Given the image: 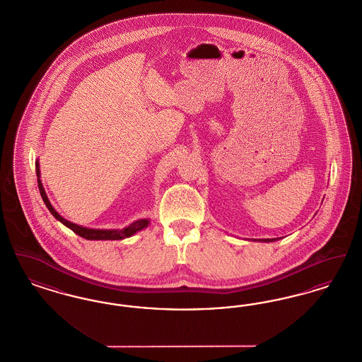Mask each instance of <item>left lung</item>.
Listing matches in <instances>:
<instances>
[{
    "label": "left lung",
    "mask_w": 362,
    "mask_h": 362,
    "mask_svg": "<svg viewBox=\"0 0 362 362\" xmlns=\"http://www.w3.org/2000/svg\"><path fill=\"white\" fill-rule=\"evenodd\" d=\"M276 239H260L259 241H266V243H270V241H276Z\"/></svg>",
    "instance_id": "left-lung-1"
}]
</instances>
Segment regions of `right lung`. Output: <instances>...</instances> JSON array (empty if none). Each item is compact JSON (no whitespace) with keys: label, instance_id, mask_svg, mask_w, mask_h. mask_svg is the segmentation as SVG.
Masks as SVG:
<instances>
[{"label":"right lung","instance_id":"right-lung-1","mask_svg":"<svg viewBox=\"0 0 362 362\" xmlns=\"http://www.w3.org/2000/svg\"><path fill=\"white\" fill-rule=\"evenodd\" d=\"M35 167H36V176H37V186H39V191H40V195H42V199H43L45 205L47 206V209L50 210V213L58 221H61L65 226H68L69 229H71L76 235L84 238L86 240H122V239L133 236L134 233H137V232L142 230L144 228H146L149 225V218L137 220L133 224H130L129 226L123 228V229H93V228H86V226H81V225L70 223V221L65 220L62 216H59L57 213V210L52 207L49 198H47V195H46V191L43 189V185L40 182L39 160L35 161Z\"/></svg>","mask_w":362,"mask_h":362}]
</instances>
